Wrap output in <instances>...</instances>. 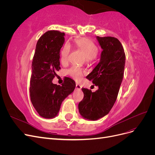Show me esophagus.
Returning a JSON list of instances; mask_svg holds the SVG:
<instances>
[{"label":"esophagus","instance_id":"obj_1","mask_svg":"<svg viewBox=\"0 0 155 155\" xmlns=\"http://www.w3.org/2000/svg\"><path fill=\"white\" fill-rule=\"evenodd\" d=\"M76 89H77V90H81V86L80 85H79V84H76Z\"/></svg>","mask_w":155,"mask_h":155}]
</instances>
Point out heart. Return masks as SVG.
<instances>
[{"label":"heart","mask_w":155,"mask_h":155,"mask_svg":"<svg viewBox=\"0 0 155 155\" xmlns=\"http://www.w3.org/2000/svg\"><path fill=\"white\" fill-rule=\"evenodd\" d=\"M75 45L77 48L81 50L85 55L87 59L91 60L96 57L98 53V48L95 43L89 39L81 38L75 41ZM70 51V45L68 43H66L61 50V60L63 63H65L68 59L69 53ZM67 73L70 76H72L77 81L81 79L83 72L81 69L78 67H73L70 68Z\"/></svg>","instance_id":"obj_1"}]
</instances>
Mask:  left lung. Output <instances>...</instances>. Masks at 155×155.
Instances as JSON below:
<instances>
[{"label": "left lung", "mask_w": 155, "mask_h": 155, "mask_svg": "<svg viewBox=\"0 0 155 155\" xmlns=\"http://www.w3.org/2000/svg\"><path fill=\"white\" fill-rule=\"evenodd\" d=\"M102 49L100 62L87 76L97 91L92 92L82 88L83 100L78 105L83 118L95 121L105 116L111 110L118 96L122 82L125 54L120 41L112 37H96Z\"/></svg>", "instance_id": "1"}]
</instances>
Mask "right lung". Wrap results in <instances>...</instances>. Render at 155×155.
I'll list each match as a JSON object with an SVG mask.
<instances>
[{"label": "right lung", "instance_id": "right-lung-1", "mask_svg": "<svg viewBox=\"0 0 155 155\" xmlns=\"http://www.w3.org/2000/svg\"><path fill=\"white\" fill-rule=\"evenodd\" d=\"M64 33L46 31L38 40L32 61L30 99L39 116L45 118L57 116L63 101L72 93L76 83L64 79L62 86L52 83L60 68V50L64 43Z\"/></svg>", "mask_w": 155, "mask_h": 155}]
</instances>
